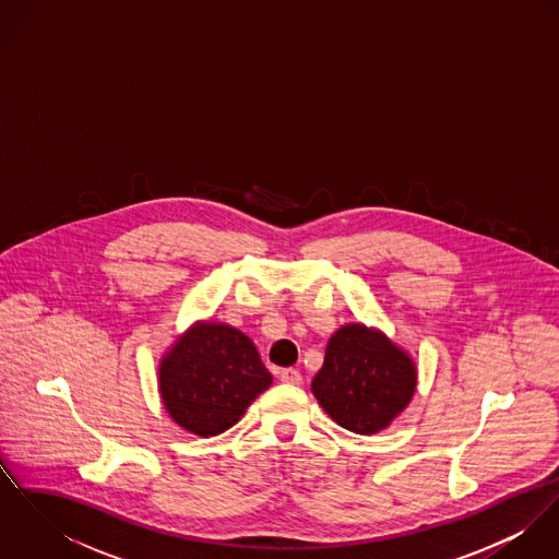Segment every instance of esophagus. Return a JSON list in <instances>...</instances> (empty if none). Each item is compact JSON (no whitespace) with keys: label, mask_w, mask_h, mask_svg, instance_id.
<instances>
[{"label":"esophagus","mask_w":559,"mask_h":559,"mask_svg":"<svg viewBox=\"0 0 559 559\" xmlns=\"http://www.w3.org/2000/svg\"><path fill=\"white\" fill-rule=\"evenodd\" d=\"M280 381L282 383H288V385H299L304 379H301V372L295 370V368H284L280 372Z\"/></svg>","instance_id":"34e87169"}]
</instances>
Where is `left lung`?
<instances>
[{
    "mask_svg": "<svg viewBox=\"0 0 559 559\" xmlns=\"http://www.w3.org/2000/svg\"><path fill=\"white\" fill-rule=\"evenodd\" d=\"M415 383L417 372L404 350L377 329L346 324L331 335L312 392L342 428L372 435L408 404Z\"/></svg>",
    "mask_w": 559,
    "mask_h": 559,
    "instance_id": "obj_1",
    "label": "left lung"
}]
</instances>
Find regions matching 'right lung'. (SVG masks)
<instances>
[{"mask_svg": "<svg viewBox=\"0 0 559 559\" xmlns=\"http://www.w3.org/2000/svg\"><path fill=\"white\" fill-rule=\"evenodd\" d=\"M253 342L228 324L193 326L160 361V399L171 419L200 437L235 426L271 385Z\"/></svg>", "mask_w": 559, "mask_h": 559, "instance_id": "obj_1", "label": "right lung"}]
</instances>
